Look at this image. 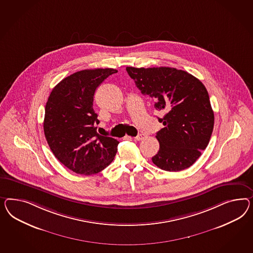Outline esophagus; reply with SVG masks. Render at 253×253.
<instances>
[{"instance_id": "34e87169", "label": "esophagus", "mask_w": 253, "mask_h": 253, "mask_svg": "<svg viewBox=\"0 0 253 253\" xmlns=\"http://www.w3.org/2000/svg\"><path fill=\"white\" fill-rule=\"evenodd\" d=\"M146 136L144 133H139L136 137H134V139L136 140V141H141V140H143L144 139V137Z\"/></svg>"}]
</instances>
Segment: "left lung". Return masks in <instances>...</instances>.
Wrapping results in <instances>:
<instances>
[{
	"label": "left lung",
	"mask_w": 253,
	"mask_h": 253,
	"mask_svg": "<svg viewBox=\"0 0 253 253\" xmlns=\"http://www.w3.org/2000/svg\"><path fill=\"white\" fill-rule=\"evenodd\" d=\"M143 95L155 99L164 111L157 132L159 151L153 163L166 171L190 168L202 155L212 135L214 116L204 84L191 74L170 67H126Z\"/></svg>",
	"instance_id": "obj_1"
}]
</instances>
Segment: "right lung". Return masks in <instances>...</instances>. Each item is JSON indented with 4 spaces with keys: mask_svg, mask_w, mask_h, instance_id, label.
<instances>
[{
    "mask_svg": "<svg viewBox=\"0 0 253 253\" xmlns=\"http://www.w3.org/2000/svg\"><path fill=\"white\" fill-rule=\"evenodd\" d=\"M118 71L83 70L62 79L48 96L44 133L55 157L77 174L92 175L114 159L119 142L96 132L99 123L93 109L96 89Z\"/></svg>",
    "mask_w": 253,
    "mask_h": 253,
    "instance_id": "right-lung-1",
    "label": "right lung"
}]
</instances>
